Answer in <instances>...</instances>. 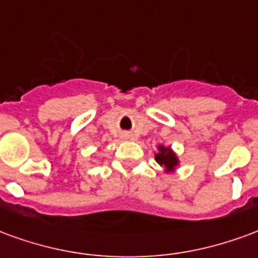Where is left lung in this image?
<instances>
[{
	"label": "left lung",
	"instance_id": "obj_1",
	"mask_svg": "<svg viewBox=\"0 0 258 258\" xmlns=\"http://www.w3.org/2000/svg\"><path fill=\"white\" fill-rule=\"evenodd\" d=\"M155 161L159 163V166H162L165 173H173L177 170L180 166V159H178L177 154L173 151L170 147H166L163 144L158 146V152L154 154Z\"/></svg>",
	"mask_w": 258,
	"mask_h": 258
}]
</instances>
